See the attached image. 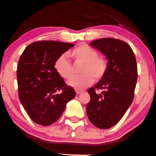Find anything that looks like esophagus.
<instances>
[{
  "mask_svg": "<svg viewBox=\"0 0 156 156\" xmlns=\"http://www.w3.org/2000/svg\"><path fill=\"white\" fill-rule=\"evenodd\" d=\"M83 92V90H76V91H75V92H76L77 95H79V94L82 93V92Z\"/></svg>",
  "mask_w": 156,
  "mask_h": 156,
  "instance_id": "34e87169",
  "label": "esophagus"
}]
</instances>
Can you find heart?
<instances>
[{
	"mask_svg": "<svg viewBox=\"0 0 156 156\" xmlns=\"http://www.w3.org/2000/svg\"><path fill=\"white\" fill-rule=\"evenodd\" d=\"M70 56L76 64H83L81 75L75 76L67 81L70 87L77 90H81L90 86L94 81L101 80L107 71V61L100 57L98 52L93 47L81 44L70 52ZM54 67L59 76L64 79H69L73 75V66L65 55L59 56L55 60Z\"/></svg>",
	"mask_w": 156,
	"mask_h": 156,
	"instance_id": "heart-1",
	"label": "heart"
}]
</instances>
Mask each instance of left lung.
I'll return each instance as SVG.
<instances>
[{"label":"left lung","mask_w":156,"mask_h":156,"mask_svg":"<svg viewBox=\"0 0 156 156\" xmlns=\"http://www.w3.org/2000/svg\"><path fill=\"white\" fill-rule=\"evenodd\" d=\"M90 44L106 56L108 67L98 83L88 90L87 114L96 127L109 129L122 119L133 102L138 78L136 56L129 44L116 38L98 39ZM96 89L104 91L96 94Z\"/></svg>","instance_id":"left-lung-1"}]
</instances>
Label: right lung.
Returning a JSON list of instances; mask_svg holds the SVG:
<instances>
[{"instance_id":"right-lung-1","label":"right lung","mask_w":156,"mask_h":156,"mask_svg":"<svg viewBox=\"0 0 156 156\" xmlns=\"http://www.w3.org/2000/svg\"><path fill=\"white\" fill-rule=\"evenodd\" d=\"M74 47L71 43L41 41L30 44L20 55L17 69L18 96L30 119L37 124L55 122L75 92L54 67L55 60ZM61 91L58 94L57 92Z\"/></svg>"}]
</instances>
